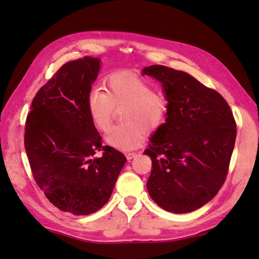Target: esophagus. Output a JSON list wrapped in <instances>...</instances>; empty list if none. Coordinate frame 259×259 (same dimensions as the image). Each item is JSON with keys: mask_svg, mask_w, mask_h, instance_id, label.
Masks as SVG:
<instances>
[{"mask_svg": "<svg viewBox=\"0 0 259 259\" xmlns=\"http://www.w3.org/2000/svg\"><path fill=\"white\" fill-rule=\"evenodd\" d=\"M138 156V153H136V152H128V153H125V157H126V159H128V160H131V159H134L135 157H137Z\"/></svg>", "mask_w": 259, "mask_h": 259, "instance_id": "esophagus-1", "label": "esophagus"}]
</instances>
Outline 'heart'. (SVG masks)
Masks as SVG:
<instances>
[{
	"mask_svg": "<svg viewBox=\"0 0 259 259\" xmlns=\"http://www.w3.org/2000/svg\"><path fill=\"white\" fill-rule=\"evenodd\" d=\"M107 92L93 87L85 97V109L92 124L107 131L112 122L115 108L121 112L122 124L109 130L106 140L119 150L128 151L141 145L146 131L160 129L168 115V101L153 91L152 85L130 71H118L109 75Z\"/></svg>",
	"mask_w": 259,
	"mask_h": 259,
	"instance_id": "b5f03b06",
	"label": "heart"
}]
</instances>
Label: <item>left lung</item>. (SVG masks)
<instances>
[{"instance_id":"obj_1","label":"left lung","mask_w":259,"mask_h":259,"mask_svg":"<svg viewBox=\"0 0 259 259\" xmlns=\"http://www.w3.org/2000/svg\"><path fill=\"white\" fill-rule=\"evenodd\" d=\"M144 74L162 84L169 107L144 152L152 161L148 192L164 210L194 211L226 180L237 134L232 109L221 93L183 71L150 65Z\"/></svg>"}]
</instances>
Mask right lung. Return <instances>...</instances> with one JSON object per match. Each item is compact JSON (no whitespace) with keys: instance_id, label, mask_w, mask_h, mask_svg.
<instances>
[{"instance_id":"obj_1","label":"right lung","mask_w":259,"mask_h":259,"mask_svg":"<svg viewBox=\"0 0 259 259\" xmlns=\"http://www.w3.org/2000/svg\"><path fill=\"white\" fill-rule=\"evenodd\" d=\"M99 70L98 58L63 64L33 98L25 121L24 147L36 185L60 210L79 216L106 205L126 161L122 152L102 146L87 112Z\"/></svg>"}]
</instances>
